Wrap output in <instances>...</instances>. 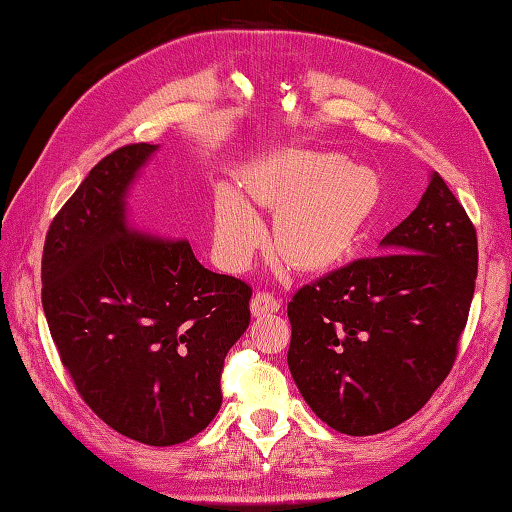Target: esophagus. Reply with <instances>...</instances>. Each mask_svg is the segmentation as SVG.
Returning <instances> with one entry per match:
<instances>
[{"label": "esophagus", "instance_id": "esophagus-1", "mask_svg": "<svg viewBox=\"0 0 512 512\" xmlns=\"http://www.w3.org/2000/svg\"><path fill=\"white\" fill-rule=\"evenodd\" d=\"M249 310L254 316H265V314H276L281 310V298L269 294V292H256L252 303H249Z\"/></svg>", "mask_w": 512, "mask_h": 512}]
</instances>
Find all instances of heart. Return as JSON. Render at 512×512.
Segmentation results:
<instances>
[{"instance_id": "obj_1", "label": "heart", "mask_w": 512, "mask_h": 512, "mask_svg": "<svg viewBox=\"0 0 512 512\" xmlns=\"http://www.w3.org/2000/svg\"><path fill=\"white\" fill-rule=\"evenodd\" d=\"M243 187L223 182L214 194L211 238L218 265L227 272H243L265 243V225L249 199L278 209L274 247L301 272H321L345 258L379 202V180L370 169L312 151L256 162Z\"/></svg>"}]
</instances>
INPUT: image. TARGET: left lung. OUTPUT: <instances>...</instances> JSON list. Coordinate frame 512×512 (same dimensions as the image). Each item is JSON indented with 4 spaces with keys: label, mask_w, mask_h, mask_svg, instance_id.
Wrapping results in <instances>:
<instances>
[{
    "label": "left lung",
    "mask_w": 512,
    "mask_h": 512,
    "mask_svg": "<svg viewBox=\"0 0 512 512\" xmlns=\"http://www.w3.org/2000/svg\"><path fill=\"white\" fill-rule=\"evenodd\" d=\"M381 252L303 285L287 305L289 372L316 417L352 437L426 406L475 294L477 231L437 171Z\"/></svg>",
    "instance_id": "8db88e82"
}]
</instances>
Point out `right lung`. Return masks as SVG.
I'll return each instance as SVG.
<instances>
[{
	"instance_id": "1",
	"label": "right lung",
	"mask_w": 512,
	"mask_h": 512,
	"mask_svg": "<svg viewBox=\"0 0 512 512\" xmlns=\"http://www.w3.org/2000/svg\"><path fill=\"white\" fill-rule=\"evenodd\" d=\"M156 151L115 149L57 211L42 307L86 406L124 437L176 446L220 410V374L249 325L252 287L202 267L185 238L131 223L129 187Z\"/></svg>"
}]
</instances>
